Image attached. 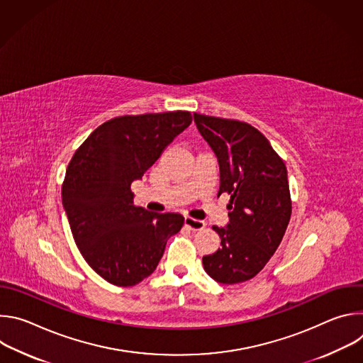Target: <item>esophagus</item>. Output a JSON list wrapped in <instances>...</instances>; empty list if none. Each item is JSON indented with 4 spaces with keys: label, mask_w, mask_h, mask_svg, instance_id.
<instances>
[{
    "label": "esophagus",
    "mask_w": 363,
    "mask_h": 363,
    "mask_svg": "<svg viewBox=\"0 0 363 363\" xmlns=\"http://www.w3.org/2000/svg\"><path fill=\"white\" fill-rule=\"evenodd\" d=\"M185 225L192 230V231H199V230H203L205 228V223L201 221V220H195V218H191V217H185L184 220Z\"/></svg>",
    "instance_id": "obj_1"
}]
</instances>
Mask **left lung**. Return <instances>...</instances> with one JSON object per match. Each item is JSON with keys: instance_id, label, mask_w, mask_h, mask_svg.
Wrapping results in <instances>:
<instances>
[{"instance_id": "left-lung-1", "label": "left lung", "mask_w": 363, "mask_h": 363, "mask_svg": "<svg viewBox=\"0 0 363 363\" xmlns=\"http://www.w3.org/2000/svg\"><path fill=\"white\" fill-rule=\"evenodd\" d=\"M220 165V191L230 194V223L213 227L221 247L202 257L203 270L223 284L252 279L280 245L291 216L287 169L267 138L245 122L194 113Z\"/></svg>"}]
</instances>
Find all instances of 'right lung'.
<instances>
[{"mask_svg": "<svg viewBox=\"0 0 363 363\" xmlns=\"http://www.w3.org/2000/svg\"><path fill=\"white\" fill-rule=\"evenodd\" d=\"M191 122L182 111L111 119L90 133L67 167L62 199L73 238L86 263L115 286L150 276L169 237L182 228L181 214L135 206L130 184Z\"/></svg>", "mask_w": 363, "mask_h": 363, "instance_id": "right-lung-1", "label": "right lung"}]
</instances>
